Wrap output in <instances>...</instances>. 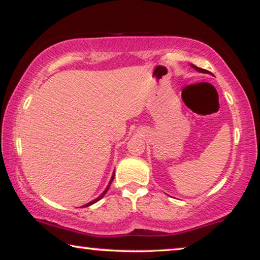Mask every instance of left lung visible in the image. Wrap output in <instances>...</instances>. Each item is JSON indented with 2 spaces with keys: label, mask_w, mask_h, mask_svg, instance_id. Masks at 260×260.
<instances>
[{
  "label": "left lung",
  "mask_w": 260,
  "mask_h": 260,
  "mask_svg": "<svg viewBox=\"0 0 260 260\" xmlns=\"http://www.w3.org/2000/svg\"><path fill=\"white\" fill-rule=\"evenodd\" d=\"M191 66H193L194 69L197 70V71H199V72H204V73L207 72V71H206V70H204V69H200V67H198V66H194V65H191Z\"/></svg>",
  "instance_id": "8db88e82"
}]
</instances>
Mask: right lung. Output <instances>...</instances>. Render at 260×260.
Here are the masks:
<instances>
[{
    "label": "right lung",
    "instance_id": "right-lung-1",
    "mask_svg": "<svg viewBox=\"0 0 260 260\" xmlns=\"http://www.w3.org/2000/svg\"><path fill=\"white\" fill-rule=\"evenodd\" d=\"M113 177H115V173H113V175H112V177H111V180H110V183H109V186H108V187H106V189H105L104 191H103V193H102L101 195H99V197H98L97 199H95V200H93V201H91V202H88V204H87V205H85V206H84V207H87V206H90V205H92V204H94V202H97V201H99V200H101V199H102L103 197H104V195L106 194V191H108V190H109V188H110V184H111V182H112V181H113Z\"/></svg>",
    "mask_w": 260,
    "mask_h": 260
}]
</instances>
